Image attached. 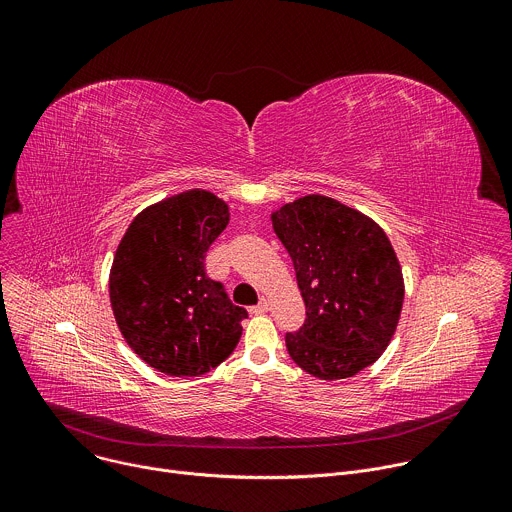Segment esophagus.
I'll return each instance as SVG.
<instances>
[{
    "mask_svg": "<svg viewBox=\"0 0 512 512\" xmlns=\"http://www.w3.org/2000/svg\"><path fill=\"white\" fill-rule=\"evenodd\" d=\"M267 310H269V300H267V298H261L259 304L253 306L249 312H251V314H265Z\"/></svg>",
    "mask_w": 512,
    "mask_h": 512,
    "instance_id": "1",
    "label": "esophagus"
}]
</instances>
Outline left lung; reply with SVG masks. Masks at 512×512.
<instances>
[{
    "instance_id": "8db88e82",
    "label": "left lung",
    "mask_w": 512,
    "mask_h": 512,
    "mask_svg": "<svg viewBox=\"0 0 512 512\" xmlns=\"http://www.w3.org/2000/svg\"><path fill=\"white\" fill-rule=\"evenodd\" d=\"M306 304L285 334L298 367L322 381L354 377L389 346L403 306V273L385 231L358 210L310 194L271 214Z\"/></svg>"
}]
</instances>
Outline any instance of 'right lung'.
Listing matches in <instances>:
<instances>
[{"instance_id": "1", "label": "right lung", "mask_w": 512, "mask_h": 512, "mask_svg": "<svg viewBox=\"0 0 512 512\" xmlns=\"http://www.w3.org/2000/svg\"><path fill=\"white\" fill-rule=\"evenodd\" d=\"M227 225L229 206L194 188L141 210L117 247L109 275L117 326L160 373L200 377L241 338L247 310L204 269L208 247Z\"/></svg>"}]
</instances>
